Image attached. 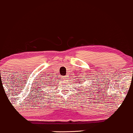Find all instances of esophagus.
Here are the masks:
<instances>
[{
	"instance_id": "obj_1",
	"label": "esophagus",
	"mask_w": 133,
	"mask_h": 133,
	"mask_svg": "<svg viewBox=\"0 0 133 133\" xmlns=\"http://www.w3.org/2000/svg\"><path fill=\"white\" fill-rule=\"evenodd\" d=\"M62 78L64 79H67V77L66 76H62Z\"/></svg>"
}]
</instances>
